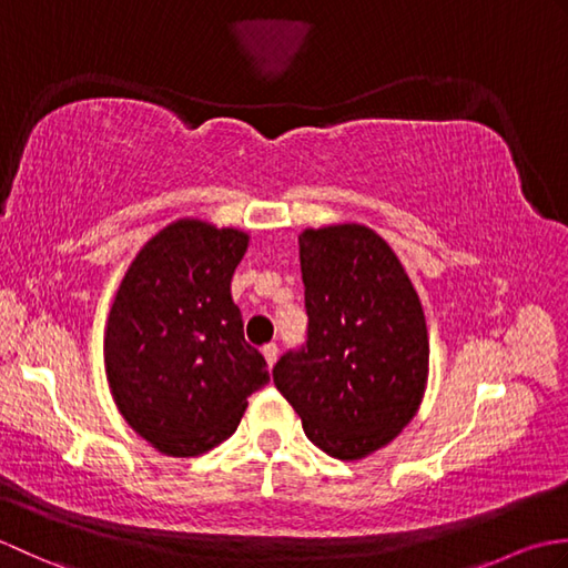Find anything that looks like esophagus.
I'll use <instances>...</instances> for the list:
<instances>
[{
  "mask_svg": "<svg viewBox=\"0 0 568 568\" xmlns=\"http://www.w3.org/2000/svg\"><path fill=\"white\" fill-rule=\"evenodd\" d=\"M263 356H265V364H268V366L273 368L275 361H277V346H275V344L263 346Z\"/></svg>",
  "mask_w": 568,
  "mask_h": 568,
  "instance_id": "1",
  "label": "esophagus"
}]
</instances>
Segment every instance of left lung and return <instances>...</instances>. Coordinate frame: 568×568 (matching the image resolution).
Returning a JSON list of instances; mask_svg holds the SVG:
<instances>
[{"label": "left lung", "mask_w": 568, "mask_h": 568, "mask_svg": "<svg viewBox=\"0 0 568 568\" xmlns=\"http://www.w3.org/2000/svg\"><path fill=\"white\" fill-rule=\"evenodd\" d=\"M307 342L281 356L275 388L307 439L342 462L383 449L427 388L425 312L393 248L364 224L300 234Z\"/></svg>", "instance_id": "left-lung-1"}]
</instances>
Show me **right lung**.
<instances>
[{
    "instance_id": "right-lung-1",
    "label": "right lung",
    "mask_w": 568,
    "mask_h": 568,
    "mask_svg": "<svg viewBox=\"0 0 568 568\" xmlns=\"http://www.w3.org/2000/svg\"><path fill=\"white\" fill-rule=\"evenodd\" d=\"M248 234L178 220L146 241L119 283L104 371L119 413L168 456H197L236 432L271 381L244 339L232 275Z\"/></svg>"
}]
</instances>
